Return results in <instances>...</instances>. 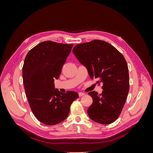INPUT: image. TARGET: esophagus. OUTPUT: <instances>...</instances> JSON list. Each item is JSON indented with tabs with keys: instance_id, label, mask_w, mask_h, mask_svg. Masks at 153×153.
Instances as JSON below:
<instances>
[{
	"instance_id": "esophagus-1",
	"label": "esophagus",
	"mask_w": 153,
	"mask_h": 153,
	"mask_svg": "<svg viewBox=\"0 0 153 153\" xmlns=\"http://www.w3.org/2000/svg\"><path fill=\"white\" fill-rule=\"evenodd\" d=\"M85 94L84 93V92H79V96H80V97H82L83 96H85Z\"/></svg>"
}]
</instances>
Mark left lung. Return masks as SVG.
<instances>
[{
  "instance_id": "obj_1",
  "label": "left lung",
  "mask_w": 153,
  "mask_h": 153,
  "mask_svg": "<svg viewBox=\"0 0 153 153\" xmlns=\"http://www.w3.org/2000/svg\"><path fill=\"white\" fill-rule=\"evenodd\" d=\"M73 53L86 67L90 78L103 84L101 94L96 91L88 93L93 100L88 115L98 123H112L121 114L129 89L126 60L112 45L101 40L78 44Z\"/></svg>"
}]
</instances>
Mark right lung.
I'll return each mask as SVG.
<instances>
[{
  "label": "right lung",
  "mask_w": 153,
  "mask_h": 153,
  "mask_svg": "<svg viewBox=\"0 0 153 153\" xmlns=\"http://www.w3.org/2000/svg\"><path fill=\"white\" fill-rule=\"evenodd\" d=\"M73 45L46 41L27 53L22 68L23 82L32 113L47 125H55L66 119L77 92L66 93L55 89L62 68Z\"/></svg>",
  "instance_id": "1"
}]
</instances>
